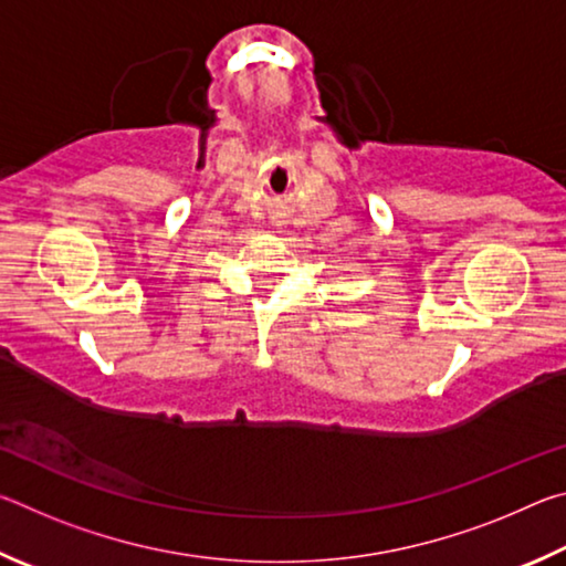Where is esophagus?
Wrapping results in <instances>:
<instances>
[{
	"mask_svg": "<svg viewBox=\"0 0 566 566\" xmlns=\"http://www.w3.org/2000/svg\"><path fill=\"white\" fill-rule=\"evenodd\" d=\"M272 222H274V227H276V229H280V227H282V224H284V222H282V219H280V217H274V219H272Z\"/></svg>",
	"mask_w": 566,
	"mask_h": 566,
	"instance_id": "esophagus-1",
	"label": "esophagus"
}]
</instances>
